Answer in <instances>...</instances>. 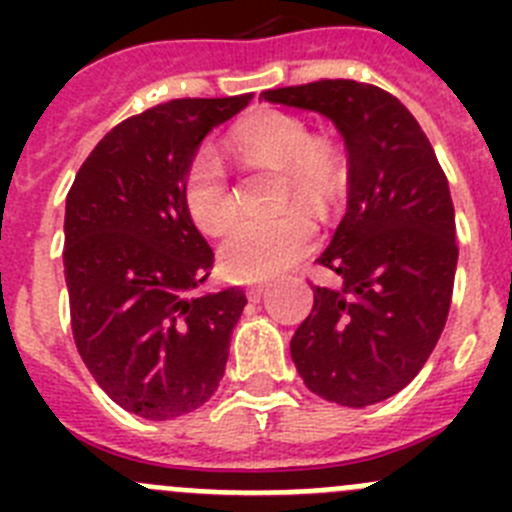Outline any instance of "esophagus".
Masks as SVG:
<instances>
[{
  "mask_svg": "<svg viewBox=\"0 0 512 512\" xmlns=\"http://www.w3.org/2000/svg\"><path fill=\"white\" fill-rule=\"evenodd\" d=\"M246 295L251 302H259L261 297L266 295V284H251V287L246 289Z\"/></svg>",
  "mask_w": 512,
  "mask_h": 512,
  "instance_id": "esophagus-1",
  "label": "esophagus"
}]
</instances>
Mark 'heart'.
<instances>
[{
    "label": "heart",
    "mask_w": 512,
    "mask_h": 512,
    "mask_svg": "<svg viewBox=\"0 0 512 512\" xmlns=\"http://www.w3.org/2000/svg\"><path fill=\"white\" fill-rule=\"evenodd\" d=\"M230 148L243 161H261L282 169V200L323 207L338 187L333 153L315 143L307 122L297 115L266 110L248 117L230 135ZM189 215L205 233L220 235L233 223L235 197L223 158L212 148L194 156L187 176ZM315 243V225L300 210L274 217H243L225 235L220 261L235 279H271L292 269Z\"/></svg>",
    "instance_id": "obj_1"
}]
</instances>
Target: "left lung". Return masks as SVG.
<instances>
[{"label": "left lung", "instance_id": "left-lung-1", "mask_svg": "<svg viewBox=\"0 0 512 512\" xmlns=\"http://www.w3.org/2000/svg\"><path fill=\"white\" fill-rule=\"evenodd\" d=\"M261 99L328 117L348 151V207L320 253L338 287H312L289 351L307 390L343 408L397 395L449 318L459 246L454 202L418 120L384 89L323 79Z\"/></svg>", "mask_w": 512, "mask_h": 512}]
</instances>
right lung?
I'll return each instance as SVG.
<instances>
[{
    "mask_svg": "<svg viewBox=\"0 0 512 512\" xmlns=\"http://www.w3.org/2000/svg\"><path fill=\"white\" fill-rule=\"evenodd\" d=\"M251 99H171L128 117L99 140L66 197L76 348L99 387L140 418L202 408L225 374L246 295L200 292L215 256L189 215L187 176L205 135Z\"/></svg>",
    "mask_w": 512,
    "mask_h": 512,
    "instance_id": "1",
    "label": "right lung"
}]
</instances>
